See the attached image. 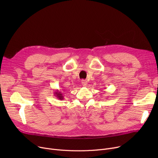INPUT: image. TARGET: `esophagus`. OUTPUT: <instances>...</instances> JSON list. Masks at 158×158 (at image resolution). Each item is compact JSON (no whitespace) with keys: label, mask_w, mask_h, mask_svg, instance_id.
Listing matches in <instances>:
<instances>
[{"label":"esophagus","mask_w":158,"mask_h":158,"mask_svg":"<svg viewBox=\"0 0 158 158\" xmlns=\"http://www.w3.org/2000/svg\"><path fill=\"white\" fill-rule=\"evenodd\" d=\"M81 83H82V86H86L88 82H87V81H86V80L82 79V80H81Z\"/></svg>","instance_id":"obj_1"}]
</instances>
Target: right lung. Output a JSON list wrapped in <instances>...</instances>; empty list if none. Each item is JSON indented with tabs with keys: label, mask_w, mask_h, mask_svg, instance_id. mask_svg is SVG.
I'll use <instances>...</instances> for the list:
<instances>
[{
	"label": "right lung",
	"mask_w": 158,
	"mask_h": 158,
	"mask_svg": "<svg viewBox=\"0 0 158 158\" xmlns=\"http://www.w3.org/2000/svg\"><path fill=\"white\" fill-rule=\"evenodd\" d=\"M54 95L56 96V97H57V98L59 99V100H63L64 98L63 95L62 94V93L61 92H59V90H56V92H54Z\"/></svg>",
	"instance_id": "obj_1"
}]
</instances>
